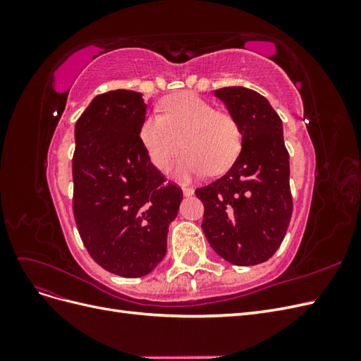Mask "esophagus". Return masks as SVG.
Returning <instances> with one entry per match:
<instances>
[{"label": "esophagus", "instance_id": "obj_1", "mask_svg": "<svg viewBox=\"0 0 361 361\" xmlns=\"http://www.w3.org/2000/svg\"><path fill=\"white\" fill-rule=\"evenodd\" d=\"M182 191H183V195H187V197H190V195L194 194V190L188 188V187H182Z\"/></svg>", "mask_w": 361, "mask_h": 361}]
</instances>
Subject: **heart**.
<instances>
[{"label":"heart","instance_id":"heart-1","mask_svg":"<svg viewBox=\"0 0 361 361\" xmlns=\"http://www.w3.org/2000/svg\"><path fill=\"white\" fill-rule=\"evenodd\" d=\"M161 111L162 114L146 116L140 125L141 143L159 171L170 169L182 146L187 150L179 159L178 173L183 179L206 171L220 174L241 152L243 133L236 118L216 111L199 94H171L161 104Z\"/></svg>","mask_w":361,"mask_h":361}]
</instances>
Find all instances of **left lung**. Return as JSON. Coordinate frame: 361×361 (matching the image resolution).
Listing matches in <instances>:
<instances>
[{
  "label": "left lung",
  "instance_id": "left-lung-1",
  "mask_svg": "<svg viewBox=\"0 0 361 361\" xmlns=\"http://www.w3.org/2000/svg\"><path fill=\"white\" fill-rule=\"evenodd\" d=\"M215 96L239 123L243 147L224 176L195 190L204 204L202 228L224 260L257 265L276 253L292 216L283 123L267 97L255 90L224 87Z\"/></svg>",
  "mask_w": 361,
  "mask_h": 361
}]
</instances>
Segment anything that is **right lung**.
<instances>
[{
  "instance_id": "1",
  "label": "right lung",
  "mask_w": 361,
  "mask_h": 361,
  "mask_svg": "<svg viewBox=\"0 0 361 361\" xmlns=\"http://www.w3.org/2000/svg\"><path fill=\"white\" fill-rule=\"evenodd\" d=\"M143 94H97L75 125L73 215L97 265L126 279L143 277L167 253L169 224L182 190L167 183L141 143Z\"/></svg>"
}]
</instances>
